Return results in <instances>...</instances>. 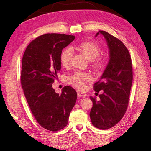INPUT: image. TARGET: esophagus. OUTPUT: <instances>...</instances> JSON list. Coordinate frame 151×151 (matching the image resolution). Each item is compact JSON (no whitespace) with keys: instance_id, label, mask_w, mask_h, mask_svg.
Returning <instances> with one entry per match:
<instances>
[{"instance_id":"esophagus-1","label":"esophagus","mask_w":151,"mask_h":151,"mask_svg":"<svg viewBox=\"0 0 151 151\" xmlns=\"http://www.w3.org/2000/svg\"><path fill=\"white\" fill-rule=\"evenodd\" d=\"M77 95H78V97H85V96L86 95V94L84 93L80 92V91H78Z\"/></svg>"}]
</instances>
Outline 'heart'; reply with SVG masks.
<instances>
[{"instance_id":"heart-1","label":"heart","mask_w":151,"mask_h":151,"mask_svg":"<svg viewBox=\"0 0 151 151\" xmlns=\"http://www.w3.org/2000/svg\"><path fill=\"white\" fill-rule=\"evenodd\" d=\"M80 49L89 60H91L92 65L95 69L101 70L104 68L106 62L104 58L98 56L101 52V48L97 43L93 41H84L79 45ZM73 52L69 47L64 49L60 54V63L64 67H68L71 63ZM92 80V76L88 73L76 71L67 78L69 84L82 89L85 88L86 83Z\"/></svg>"}]
</instances>
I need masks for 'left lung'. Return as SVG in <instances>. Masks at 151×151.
<instances>
[{"mask_svg":"<svg viewBox=\"0 0 151 151\" xmlns=\"http://www.w3.org/2000/svg\"><path fill=\"white\" fill-rule=\"evenodd\" d=\"M110 50V60L99 81L93 86L100 100L90 96L93 107L89 113L94 127L107 130L117 124L126 113L132 84V60L129 51L121 40L107 32L100 30Z\"/></svg>","mask_w":151,"mask_h":151,"instance_id":"1","label":"left lung"}]
</instances>
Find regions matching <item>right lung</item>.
<instances>
[{
    "instance_id": "right-lung-1",
    "label": "right lung",
    "mask_w": 151,
    "mask_h": 151,
    "mask_svg": "<svg viewBox=\"0 0 151 151\" xmlns=\"http://www.w3.org/2000/svg\"><path fill=\"white\" fill-rule=\"evenodd\" d=\"M75 37L63 34H46L28 45L22 56L21 83L34 118L46 130L56 132L68 123L77 93L65 86L56 93L52 84L61 69L60 54Z\"/></svg>"
}]
</instances>
